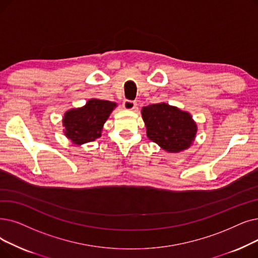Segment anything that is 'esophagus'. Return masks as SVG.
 Instances as JSON below:
<instances>
[{
  "instance_id": "obj_1",
  "label": "esophagus",
  "mask_w": 258,
  "mask_h": 258,
  "mask_svg": "<svg viewBox=\"0 0 258 258\" xmlns=\"http://www.w3.org/2000/svg\"><path fill=\"white\" fill-rule=\"evenodd\" d=\"M136 105L137 103L135 101H133V100H124L123 101V107H124L125 109H128V110H132V109H135L136 108Z\"/></svg>"
}]
</instances>
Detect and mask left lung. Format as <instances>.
Here are the masks:
<instances>
[{
  "instance_id": "1",
  "label": "left lung",
  "mask_w": 258,
  "mask_h": 258,
  "mask_svg": "<svg viewBox=\"0 0 258 258\" xmlns=\"http://www.w3.org/2000/svg\"><path fill=\"white\" fill-rule=\"evenodd\" d=\"M148 137L171 153H179L191 145L196 135V123L191 115L165 103L142 108Z\"/></svg>"
}]
</instances>
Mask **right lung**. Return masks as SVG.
<instances>
[{"mask_svg":"<svg viewBox=\"0 0 258 258\" xmlns=\"http://www.w3.org/2000/svg\"><path fill=\"white\" fill-rule=\"evenodd\" d=\"M116 103L106 100L91 99L84 107L71 109L63 119L65 135L75 144H83L101 136L103 123Z\"/></svg>","mask_w":258,"mask_h":258,"instance_id":"1","label":"right lung"}]
</instances>
